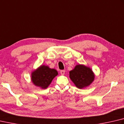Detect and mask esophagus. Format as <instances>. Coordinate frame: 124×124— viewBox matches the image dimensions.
I'll return each mask as SVG.
<instances>
[{
  "label": "esophagus",
  "mask_w": 124,
  "mask_h": 124,
  "mask_svg": "<svg viewBox=\"0 0 124 124\" xmlns=\"http://www.w3.org/2000/svg\"><path fill=\"white\" fill-rule=\"evenodd\" d=\"M60 73H61V75H64V74H65V70H61L60 71Z\"/></svg>",
  "instance_id": "34e87169"
}]
</instances>
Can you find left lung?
Listing matches in <instances>:
<instances>
[{
    "label": "left lung",
    "instance_id": "1",
    "mask_svg": "<svg viewBox=\"0 0 124 124\" xmlns=\"http://www.w3.org/2000/svg\"><path fill=\"white\" fill-rule=\"evenodd\" d=\"M69 78L76 87L84 89L93 83L95 74L90 67L79 64L69 71Z\"/></svg>",
    "mask_w": 124,
    "mask_h": 124
}]
</instances>
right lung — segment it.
<instances>
[{
  "instance_id": "add662e5",
  "label": "right lung",
  "mask_w": 124,
  "mask_h": 124,
  "mask_svg": "<svg viewBox=\"0 0 124 124\" xmlns=\"http://www.w3.org/2000/svg\"><path fill=\"white\" fill-rule=\"evenodd\" d=\"M58 72L46 65H41L31 72V82L35 86L41 89H46L52 82Z\"/></svg>"
}]
</instances>
